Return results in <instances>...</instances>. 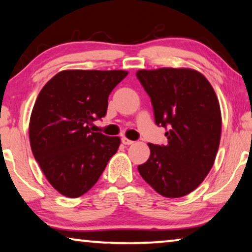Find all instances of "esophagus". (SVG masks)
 Masks as SVG:
<instances>
[{"instance_id": "1", "label": "esophagus", "mask_w": 252, "mask_h": 252, "mask_svg": "<svg viewBox=\"0 0 252 252\" xmlns=\"http://www.w3.org/2000/svg\"><path fill=\"white\" fill-rule=\"evenodd\" d=\"M122 143L124 145H130V144H133V141H130V139H128V138H126V137H123L122 138Z\"/></svg>"}]
</instances>
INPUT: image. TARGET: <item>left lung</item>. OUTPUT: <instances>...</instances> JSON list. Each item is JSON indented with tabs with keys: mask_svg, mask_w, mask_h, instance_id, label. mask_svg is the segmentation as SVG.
Masks as SVG:
<instances>
[{
	"mask_svg": "<svg viewBox=\"0 0 252 252\" xmlns=\"http://www.w3.org/2000/svg\"><path fill=\"white\" fill-rule=\"evenodd\" d=\"M154 119L164 127L166 145L149 143V160L137 166L154 190L178 198L203 183L218 153L222 117L218 96L202 73L191 68L139 69Z\"/></svg>",
	"mask_w": 252,
	"mask_h": 252,
	"instance_id": "8db88e82",
	"label": "left lung"
}]
</instances>
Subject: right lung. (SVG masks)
<instances>
[{"label":"right lung","mask_w":252,"mask_h":252,"mask_svg":"<svg viewBox=\"0 0 252 252\" xmlns=\"http://www.w3.org/2000/svg\"><path fill=\"white\" fill-rule=\"evenodd\" d=\"M128 72L67 69L52 77L34 102L29 124L33 157L49 184L76 198L90 190L117 152L121 138L91 131L107 114L108 96Z\"/></svg>","instance_id":"1"}]
</instances>
